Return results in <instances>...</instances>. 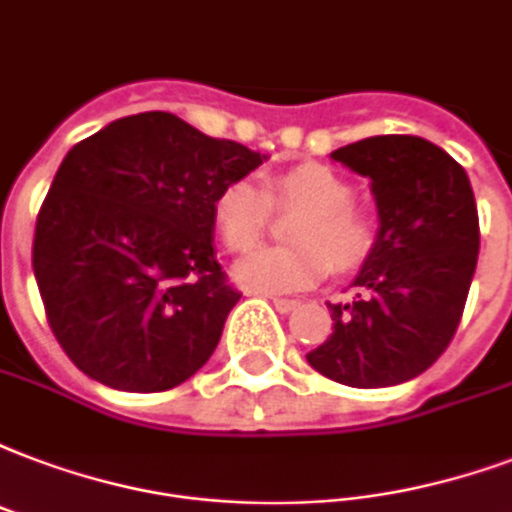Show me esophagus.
I'll return each instance as SVG.
<instances>
[{
	"label": "esophagus",
	"instance_id": "obj_1",
	"mask_svg": "<svg viewBox=\"0 0 512 512\" xmlns=\"http://www.w3.org/2000/svg\"><path fill=\"white\" fill-rule=\"evenodd\" d=\"M272 305L278 313H291V310H297V299H283V297H272Z\"/></svg>",
	"mask_w": 512,
	"mask_h": 512
}]
</instances>
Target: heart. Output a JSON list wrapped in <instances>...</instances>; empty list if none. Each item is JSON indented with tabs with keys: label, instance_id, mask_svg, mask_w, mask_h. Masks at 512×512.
<instances>
[{
	"label": "heart",
	"instance_id": "1",
	"mask_svg": "<svg viewBox=\"0 0 512 512\" xmlns=\"http://www.w3.org/2000/svg\"><path fill=\"white\" fill-rule=\"evenodd\" d=\"M275 210H299L288 221L291 245H267L234 264V280L248 291L286 294L324 280L329 270H356L375 245V224L353 207V186L324 164H299L264 186L234 180L218 191L213 224L226 248L251 251Z\"/></svg>",
	"mask_w": 512,
	"mask_h": 512
}]
</instances>
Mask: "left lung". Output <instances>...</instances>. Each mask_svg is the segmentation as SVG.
<instances>
[{"mask_svg": "<svg viewBox=\"0 0 512 512\" xmlns=\"http://www.w3.org/2000/svg\"><path fill=\"white\" fill-rule=\"evenodd\" d=\"M332 159L370 178L380 226L356 299L329 305L334 332L307 361L343 386H397L429 370L456 334L478 264L475 194L459 161L413 134L367 137Z\"/></svg>", "mask_w": 512, "mask_h": 512, "instance_id": "1", "label": "left lung"}]
</instances>
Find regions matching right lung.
<instances>
[{"label":"right lung","mask_w":512,"mask_h":512,"mask_svg":"<svg viewBox=\"0 0 512 512\" xmlns=\"http://www.w3.org/2000/svg\"><path fill=\"white\" fill-rule=\"evenodd\" d=\"M264 159L161 110L118 118L64 156L32 267L80 372L153 394L205 367L240 299L215 259L213 202Z\"/></svg>","instance_id":"1"}]
</instances>
